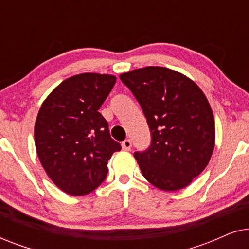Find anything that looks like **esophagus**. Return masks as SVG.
<instances>
[{"label":"esophagus","mask_w":249,"mask_h":249,"mask_svg":"<svg viewBox=\"0 0 249 249\" xmlns=\"http://www.w3.org/2000/svg\"><path fill=\"white\" fill-rule=\"evenodd\" d=\"M131 141L130 139H125V141L122 142V148L124 149V151H130L131 149Z\"/></svg>","instance_id":"esophagus-1"}]
</instances>
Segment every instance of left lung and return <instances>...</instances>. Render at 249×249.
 I'll list each match as a JSON object with an SVG mask.
<instances>
[{
	"mask_svg": "<svg viewBox=\"0 0 249 249\" xmlns=\"http://www.w3.org/2000/svg\"><path fill=\"white\" fill-rule=\"evenodd\" d=\"M141 104L151 130L147 151L135 152L144 178L156 188H185L209 164L215 124L205 94L185 74L146 67L120 74Z\"/></svg>",
	"mask_w": 249,
	"mask_h": 249,
	"instance_id": "left-lung-1",
	"label": "left lung"
}]
</instances>
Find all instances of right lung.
Listing matches in <instances>:
<instances>
[{
    "mask_svg": "<svg viewBox=\"0 0 249 249\" xmlns=\"http://www.w3.org/2000/svg\"><path fill=\"white\" fill-rule=\"evenodd\" d=\"M112 74L80 73L63 80L45 98L34 136L40 164L57 188L87 195L104 181L107 161L121 149L98 110L113 88Z\"/></svg>",
    "mask_w": 249,
    "mask_h": 249,
    "instance_id": "right-lung-1",
    "label": "right lung"
}]
</instances>
